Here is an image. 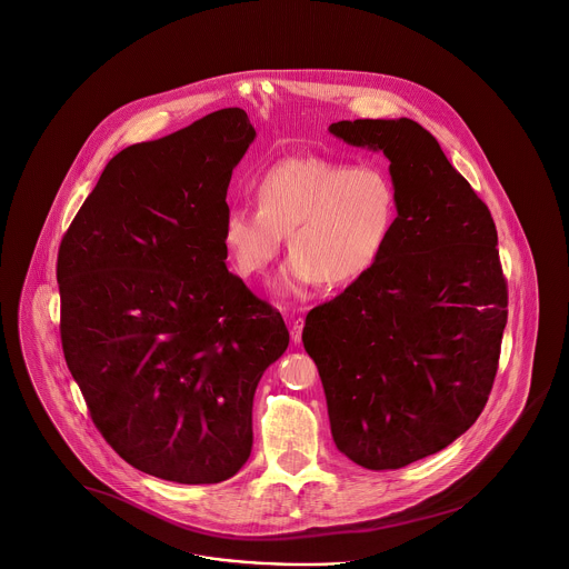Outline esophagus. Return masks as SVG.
Wrapping results in <instances>:
<instances>
[{"mask_svg":"<svg viewBox=\"0 0 569 569\" xmlns=\"http://www.w3.org/2000/svg\"><path fill=\"white\" fill-rule=\"evenodd\" d=\"M301 329H303V319H296L293 323H291V340L299 345L301 342Z\"/></svg>","mask_w":569,"mask_h":569,"instance_id":"1","label":"esophagus"}]
</instances>
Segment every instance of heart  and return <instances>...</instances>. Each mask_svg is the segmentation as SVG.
I'll return each mask as SVG.
<instances>
[{
    "mask_svg": "<svg viewBox=\"0 0 569 569\" xmlns=\"http://www.w3.org/2000/svg\"><path fill=\"white\" fill-rule=\"evenodd\" d=\"M257 208L236 206L222 218V246L241 276L268 270L284 233L293 257L276 289L301 296L315 282L345 287L377 266L398 218L388 176L370 164L284 158L252 188Z\"/></svg>",
    "mask_w": 569,
    "mask_h": 569,
    "instance_id": "1",
    "label": "heart"
}]
</instances>
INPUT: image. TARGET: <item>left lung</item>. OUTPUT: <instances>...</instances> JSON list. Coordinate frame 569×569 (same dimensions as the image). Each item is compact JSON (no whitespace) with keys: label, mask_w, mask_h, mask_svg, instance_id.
<instances>
[{"label":"left lung","mask_w":569,"mask_h":569,"mask_svg":"<svg viewBox=\"0 0 569 569\" xmlns=\"http://www.w3.org/2000/svg\"><path fill=\"white\" fill-rule=\"evenodd\" d=\"M329 132L383 151L398 218L377 266L312 308L301 340L336 448L363 469H400L448 448L486 407L508 323L497 229L418 121H338Z\"/></svg>","instance_id":"1"}]
</instances>
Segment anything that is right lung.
Here are the masks:
<instances>
[{"instance_id": "add662e5", "label": "right lung", "mask_w": 569, "mask_h": 569, "mask_svg": "<svg viewBox=\"0 0 569 569\" xmlns=\"http://www.w3.org/2000/svg\"><path fill=\"white\" fill-rule=\"evenodd\" d=\"M254 137L222 109L121 150L61 240L68 370L107 443L153 478H233L257 386L289 347L280 312L224 263L227 188Z\"/></svg>"}]
</instances>
